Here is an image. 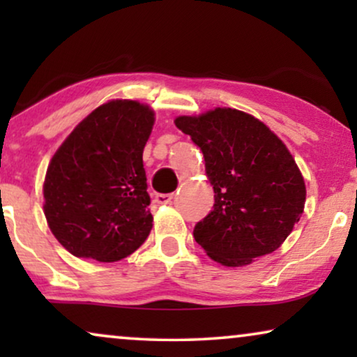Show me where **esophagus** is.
Returning a JSON list of instances; mask_svg holds the SVG:
<instances>
[{
	"instance_id": "34e87169",
	"label": "esophagus",
	"mask_w": 357,
	"mask_h": 357,
	"mask_svg": "<svg viewBox=\"0 0 357 357\" xmlns=\"http://www.w3.org/2000/svg\"><path fill=\"white\" fill-rule=\"evenodd\" d=\"M172 199H174L172 193L170 195H165V193L154 195V203H158V204H170L172 203Z\"/></svg>"
}]
</instances>
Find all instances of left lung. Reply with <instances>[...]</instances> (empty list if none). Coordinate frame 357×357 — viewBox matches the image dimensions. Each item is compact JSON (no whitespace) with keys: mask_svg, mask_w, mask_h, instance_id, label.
<instances>
[{"mask_svg":"<svg viewBox=\"0 0 357 357\" xmlns=\"http://www.w3.org/2000/svg\"><path fill=\"white\" fill-rule=\"evenodd\" d=\"M204 155L214 206L193 237L214 261L242 266L281 247L304 213L305 183L286 144L255 116L218 107L178 116Z\"/></svg>","mask_w":357,"mask_h":357,"instance_id":"left-lung-1","label":"left lung"}]
</instances>
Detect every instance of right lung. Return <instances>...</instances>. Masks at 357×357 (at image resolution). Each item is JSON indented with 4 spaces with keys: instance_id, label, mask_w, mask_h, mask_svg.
I'll use <instances>...</instances> for the list:
<instances>
[{
    "instance_id": "add662e5",
    "label": "right lung",
    "mask_w": 357,
    "mask_h": 357,
    "mask_svg": "<svg viewBox=\"0 0 357 357\" xmlns=\"http://www.w3.org/2000/svg\"><path fill=\"white\" fill-rule=\"evenodd\" d=\"M154 112L136 100H110L86 116L48 164L43 213L68 252L119 261L153 227L143 151Z\"/></svg>"
}]
</instances>
